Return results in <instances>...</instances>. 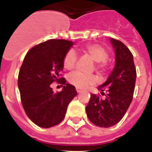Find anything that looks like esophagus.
Segmentation results:
<instances>
[{
	"label": "esophagus",
	"mask_w": 152,
	"mask_h": 152,
	"mask_svg": "<svg viewBox=\"0 0 152 152\" xmlns=\"http://www.w3.org/2000/svg\"><path fill=\"white\" fill-rule=\"evenodd\" d=\"M76 91H77V93H80L82 90L81 89H80V88H76Z\"/></svg>",
	"instance_id": "obj_1"
}]
</instances>
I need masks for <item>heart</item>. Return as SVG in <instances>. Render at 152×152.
Here are the masks:
<instances>
[{
	"mask_svg": "<svg viewBox=\"0 0 152 152\" xmlns=\"http://www.w3.org/2000/svg\"><path fill=\"white\" fill-rule=\"evenodd\" d=\"M83 52L87 53L95 62L96 67L100 71L106 67V59L108 58V52L104 47L99 44H89L83 48ZM76 53L72 50L68 51L63 58V66L66 70H72L76 65ZM70 83L77 88H85L87 86L97 82V77L93 74H84L80 72H74L68 77Z\"/></svg>",
	"mask_w": 152,
	"mask_h": 152,
	"instance_id": "obj_1",
	"label": "heart"
}]
</instances>
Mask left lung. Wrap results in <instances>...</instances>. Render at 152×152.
<instances>
[{
    "mask_svg": "<svg viewBox=\"0 0 152 152\" xmlns=\"http://www.w3.org/2000/svg\"><path fill=\"white\" fill-rule=\"evenodd\" d=\"M110 42L115 53V66L107 80L98 88L101 94L107 92L105 98L92 94L86 108L90 121L101 128L114 126L123 118L132 100L137 78L130 50L119 40L111 38Z\"/></svg>",
    "mask_w": 152,
    "mask_h": 152,
    "instance_id": "8db88e82",
    "label": "left lung"
}]
</instances>
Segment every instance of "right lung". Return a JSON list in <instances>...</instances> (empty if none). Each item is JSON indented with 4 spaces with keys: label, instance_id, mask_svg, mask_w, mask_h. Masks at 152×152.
Here are the masks:
<instances>
[{
    "label": "right lung",
    "instance_id": "1",
    "mask_svg": "<svg viewBox=\"0 0 152 152\" xmlns=\"http://www.w3.org/2000/svg\"><path fill=\"white\" fill-rule=\"evenodd\" d=\"M73 44L65 39H50L32 48L24 58L18 87L25 113L39 127L48 128L60 124L69 103L77 94L74 86L60 78L64 56ZM54 80L65 84L56 94L50 86Z\"/></svg>",
    "mask_w": 152,
    "mask_h": 152
}]
</instances>
